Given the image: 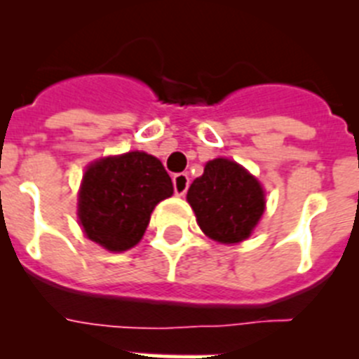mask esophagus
<instances>
[{"label":"esophagus","instance_id":"34e87169","mask_svg":"<svg viewBox=\"0 0 359 359\" xmlns=\"http://www.w3.org/2000/svg\"><path fill=\"white\" fill-rule=\"evenodd\" d=\"M172 185H174V192L177 196H185L187 190H189V174L185 172H180V174H174L172 177Z\"/></svg>","mask_w":359,"mask_h":359}]
</instances>
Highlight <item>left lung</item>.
Returning <instances> with one entry per match:
<instances>
[{"label":"left lung","instance_id":"1","mask_svg":"<svg viewBox=\"0 0 359 359\" xmlns=\"http://www.w3.org/2000/svg\"><path fill=\"white\" fill-rule=\"evenodd\" d=\"M198 224L217 243H241L250 237L264 212L261 183L236 161L215 158L205 165L187 192Z\"/></svg>","mask_w":359,"mask_h":359}]
</instances>
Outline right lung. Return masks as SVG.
Here are the masks:
<instances>
[{"mask_svg":"<svg viewBox=\"0 0 359 359\" xmlns=\"http://www.w3.org/2000/svg\"><path fill=\"white\" fill-rule=\"evenodd\" d=\"M172 182L158 158L133 151L88 167L79 194L84 233L109 252L140 243L152 210L170 198Z\"/></svg>","mask_w":359,"mask_h":359,"instance_id":"add662e5","label":"right lung"}]
</instances>
